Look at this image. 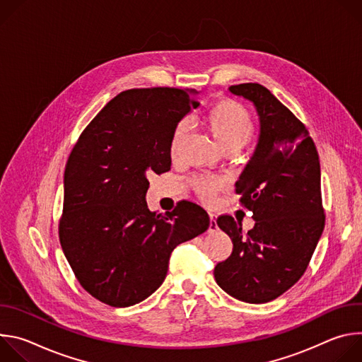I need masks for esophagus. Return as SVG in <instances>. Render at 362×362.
<instances>
[{
	"label": "esophagus",
	"mask_w": 362,
	"mask_h": 362,
	"mask_svg": "<svg viewBox=\"0 0 362 362\" xmlns=\"http://www.w3.org/2000/svg\"><path fill=\"white\" fill-rule=\"evenodd\" d=\"M209 219H211V223H209V232H215V230H218L216 215H214V214H209Z\"/></svg>",
	"instance_id": "obj_1"
}]
</instances>
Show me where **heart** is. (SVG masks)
<instances>
[{
	"instance_id": "1",
	"label": "heart",
	"mask_w": 362,
	"mask_h": 362,
	"mask_svg": "<svg viewBox=\"0 0 362 362\" xmlns=\"http://www.w3.org/2000/svg\"><path fill=\"white\" fill-rule=\"evenodd\" d=\"M206 126L211 134L218 141L222 150H239L253 136L255 123L249 112L233 100H221L206 113ZM187 132V123L179 122L172 133L170 151L175 153L185 134ZM193 187L200 199L212 200L216 190L221 187V182L211 177L193 179Z\"/></svg>"
}]
</instances>
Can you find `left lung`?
Here are the masks:
<instances>
[{
  "label": "left lung",
  "mask_w": 362,
  "mask_h": 362,
  "mask_svg": "<svg viewBox=\"0 0 362 362\" xmlns=\"http://www.w3.org/2000/svg\"><path fill=\"white\" fill-rule=\"evenodd\" d=\"M229 91L250 101L259 119L256 147L235 183L255 225L243 233L232 216L218 218L233 250L214 275L230 296L265 303L299 281L322 235L320 158L305 126L267 87L245 83Z\"/></svg>",
  "instance_id": "8db88e82"
}]
</instances>
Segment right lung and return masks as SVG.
<instances>
[{
  "mask_svg": "<svg viewBox=\"0 0 362 362\" xmlns=\"http://www.w3.org/2000/svg\"><path fill=\"white\" fill-rule=\"evenodd\" d=\"M193 88H134L110 100L74 146L64 170L60 243L81 286L110 306L144 300L168 275L173 249L209 228L200 206L150 212L147 173L170 170L175 126Z\"/></svg>",
  "mask_w": 362,
  "mask_h": 362,
  "instance_id": "obj_1",
  "label": "right lung"
}]
</instances>
